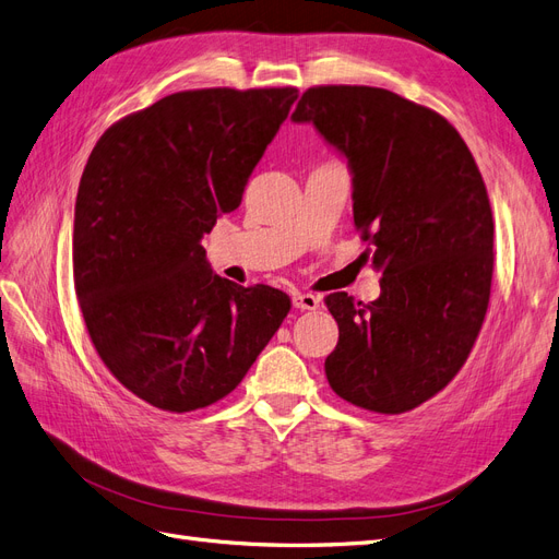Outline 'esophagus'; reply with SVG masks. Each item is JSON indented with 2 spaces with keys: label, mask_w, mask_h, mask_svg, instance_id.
<instances>
[{
  "label": "esophagus",
  "mask_w": 559,
  "mask_h": 559,
  "mask_svg": "<svg viewBox=\"0 0 559 559\" xmlns=\"http://www.w3.org/2000/svg\"><path fill=\"white\" fill-rule=\"evenodd\" d=\"M294 308L298 310H317L319 308V296L314 294H294Z\"/></svg>",
  "instance_id": "1"
}]
</instances>
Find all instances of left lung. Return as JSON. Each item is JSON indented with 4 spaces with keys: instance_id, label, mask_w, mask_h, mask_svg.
I'll return each instance as SVG.
<instances>
[{
    "instance_id": "left-lung-1",
    "label": "left lung",
    "mask_w": 559,
    "mask_h": 559,
    "mask_svg": "<svg viewBox=\"0 0 559 559\" xmlns=\"http://www.w3.org/2000/svg\"><path fill=\"white\" fill-rule=\"evenodd\" d=\"M292 121L347 160L364 257L382 275L370 302L324 298L341 331L329 384L366 411H413L460 373L487 312L495 222L478 165L441 114L384 88H308Z\"/></svg>"
}]
</instances>
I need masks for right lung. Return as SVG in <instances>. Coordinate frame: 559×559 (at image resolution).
<instances>
[{"mask_svg":"<svg viewBox=\"0 0 559 559\" xmlns=\"http://www.w3.org/2000/svg\"><path fill=\"white\" fill-rule=\"evenodd\" d=\"M296 88H202L114 123L81 175L74 286L99 359L154 408L191 413L242 382L292 300L210 267L202 238L245 186Z\"/></svg>","mask_w":559,"mask_h":559,"instance_id":"right-lung-1","label":"right lung"}]
</instances>
